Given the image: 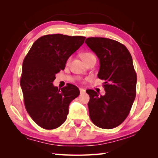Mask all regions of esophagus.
<instances>
[{
  "mask_svg": "<svg viewBox=\"0 0 158 158\" xmlns=\"http://www.w3.org/2000/svg\"><path fill=\"white\" fill-rule=\"evenodd\" d=\"M79 91H80V93H85V90H84V89H79Z\"/></svg>",
  "mask_w": 158,
  "mask_h": 158,
  "instance_id": "1",
  "label": "esophagus"
}]
</instances>
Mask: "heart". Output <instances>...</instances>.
Instances as JSON below:
<instances>
[{
	"mask_svg": "<svg viewBox=\"0 0 158 158\" xmlns=\"http://www.w3.org/2000/svg\"><path fill=\"white\" fill-rule=\"evenodd\" d=\"M93 56V54L92 53H90V52H85L84 53H82L81 55V57L83 58V60H85L86 59V58H89L90 56ZM69 62H70V58H69V59L68 60V61H67V63H69Z\"/></svg>",
	"mask_w": 158,
	"mask_h": 158,
	"instance_id": "b5f03b06",
	"label": "heart"
}]
</instances>
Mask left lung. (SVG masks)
Instances as JSON below:
<instances>
[{"mask_svg":"<svg viewBox=\"0 0 158 158\" xmlns=\"http://www.w3.org/2000/svg\"><path fill=\"white\" fill-rule=\"evenodd\" d=\"M85 42L100 60L98 77L105 81L106 91L102 96L86 90L90 118L96 126L112 129L125 121L136 97L137 74L132 56L125 45L114 40L89 37Z\"/></svg>","mask_w":158,"mask_h":158,"instance_id":"8db88e82","label":"left lung"}]
</instances>
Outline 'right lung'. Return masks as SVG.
I'll use <instances>...</instances> for the list:
<instances>
[{
	"instance_id": "obj_1",
	"label": "right lung",
	"mask_w": 158,
	"mask_h": 158,
	"mask_svg": "<svg viewBox=\"0 0 158 158\" xmlns=\"http://www.w3.org/2000/svg\"><path fill=\"white\" fill-rule=\"evenodd\" d=\"M85 39L83 36L46 35L34 42L23 60L20 85L25 107L31 118L44 129L60 126L67 118L69 104L79 95L76 85L68 84L58 89L53 81Z\"/></svg>"
}]
</instances>
